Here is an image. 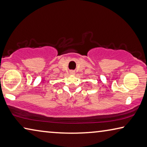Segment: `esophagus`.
I'll return each instance as SVG.
<instances>
[{
	"label": "esophagus",
	"instance_id": "esophagus-1",
	"mask_svg": "<svg viewBox=\"0 0 147 147\" xmlns=\"http://www.w3.org/2000/svg\"><path fill=\"white\" fill-rule=\"evenodd\" d=\"M69 73H70V74H71V75H74V74H75V71H70Z\"/></svg>",
	"mask_w": 147,
	"mask_h": 147
}]
</instances>
